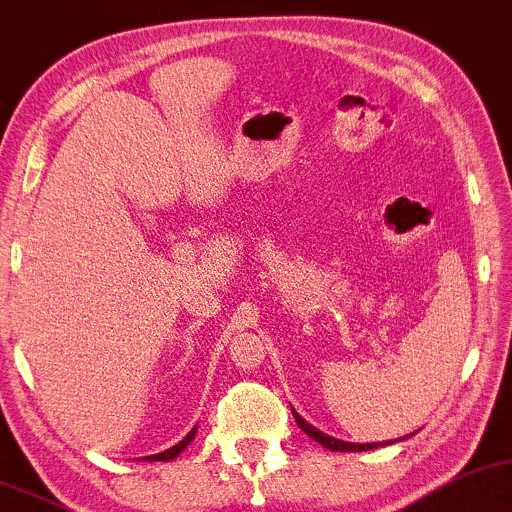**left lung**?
<instances>
[{
	"label": "left lung",
	"instance_id": "left-lung-1",
	"mask_svg": "<svg viewBox=\"0 0 512 512\" xmlns=\"http://www.w3.org/2000/svg\"><path fill=\"white\" fill-rule=\"evenodd\" d=\"M293 416H295V423L300 425V430H302V432H307L309 437L316 439V442H319L321 446H326V449H331V451H368V449H378V446H380V442H373V444H352V442H342V439H335V437H331V435H323L321 430H316L314 425H309L307 420L297 416L295 411H293ZM383 444H385V442H383Z\"/></svg>",
	"mask_w": 512,
	"mask_h": 512
}]
</instances>
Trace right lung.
I'll return each mask as SVG.
<instances>
[{
    "mask_svg": "<svg viewBox=\"0 0 512 512\" xmlns=\"http://www.w3.org/2000/svg\"><path fill=\"white\" fill-rule=\"evenodd\" d=\"M193 437H196V428H193L191 432H189V435H186L184 439H181V442L179 444H174L172 446V449H167V451H163V454H155V456H146V461H172V458H177L179 454H181V451H184L186 449V446H189L191 444V439Z\"/></svg>",
    "mask_w": 512,
    "mask_h": 512,
    "instance_id": "add662e5",
    "label": "right lung"
}]
</instances>
